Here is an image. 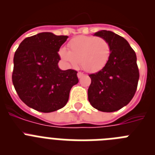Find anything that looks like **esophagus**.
Listing matches in <instances>:
<instances>
[{"label":"esophagus","instance_id":"obj_1","mask_svg":"<svg viewBox=\"0 0 155 155\" xmlns=\"http://www.w3.org/2000/svg\"><path fill=\"white\" fill-rule=\"evenodd\" d=\"M83 75H84V74L81 73V72H78V78H81V77H83Z\"/></svg>","mask_w":155,"mask_h":155}]
</instances>
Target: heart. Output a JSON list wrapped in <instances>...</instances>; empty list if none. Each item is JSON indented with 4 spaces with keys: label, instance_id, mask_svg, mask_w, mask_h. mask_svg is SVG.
<instances>
[{
    "label": "heart",
    "instance_id": "obj_1",
    "mask_svg": "<svg viewBox=\"0 0 155 155\" xmlns=\"http://www.w3.org/2000/svg\"><path fill=\"white\" fill-rule=\"evenodd\" d=\"M70 50L61 48L59 52L63 61L76 67L80 64L82 69L95 73L105 67L111 55V46L102 37L81 35L69 42Z\"/></svg>",
    "mask_w": 155,
    "mask_h": 155
}]
</instances>
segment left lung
Segmentation results:
<instances>
[{"mask_svg":"<svg viewBox=\"0 0 155 155\" xmlns=\"http://www.w3.org/2000/svg\"><path fill=\"white\" fill-rule=\"evenodd\" d=\"M94 35L109 42L111 55L103 69L89 75L88 101L94 109L112 113L126 106L136 92L139 80L137 56L128 42L113 31L101 30Z\"/></svg>","mask_w":155,"mask_h":155,"instance_id":"obj_1","label":"left lung"}]
</instances>
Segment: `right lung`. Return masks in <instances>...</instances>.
Listing matches in <instances>:
<instances>
[{
	"mask_svg": "<svg viewBox=\"0 0 155 155\" xmlns=\"http://www.w3.org/2000/svg\"><path fill=\"white\" fill-rule=\"evenodd\" d=\"M68 35L41 32L27 37L14 56L12 82L19 98L28 107L42 113L61 109L71 87L78 83L74 70L62 71L58 52Z\"/></svg>",
	"mask_w": 155,
	"mask_h": 155,
	"instance_id": "obj_1",
	"label": "right lung"
}]
</instances>
